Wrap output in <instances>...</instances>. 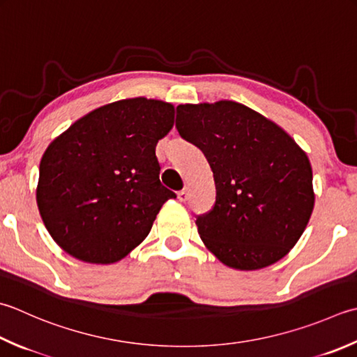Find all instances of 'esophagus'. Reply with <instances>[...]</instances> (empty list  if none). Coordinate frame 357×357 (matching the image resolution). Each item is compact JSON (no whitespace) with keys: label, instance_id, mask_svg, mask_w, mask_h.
I'll return each instance as SVG.
<instances>
[{"label":"esophagus","instance_id":"1","mask_svg":"<svg viewBox=\"0 0 357 357\" xmlns=\"http://www.w3.org/2000/svg\"><path fill=\"white\" fill-rule=\"evenodd\" d=\"M178 198H179V201H183V202H185L188 199V190H187V188H183V190L178 192Z\"/></svg>","mask_w":357,"mask_h":357}]
</instances>
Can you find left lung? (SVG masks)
<instances>
[{
    "instance_id": "8db88e82",
    "label": "left lung",
    "mask_w": 357,
    "mask_h": 357,
    "mask_svg": "<svg viewBox=\"0 0 357 357\" xmlns=\"http://www.w3.org/2000/svg\"><path fill=\"white\" fill-rule=\"evenodd\" d=\"M176 128L204 153L216 199L197 216L206 248L226 266L266 268L296 246L314 208L312 170L288 132L232 100L179 105Z\"/></svg>"
}]
</instances>
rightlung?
<instances>
[{"label":"right lung","instance_id":"right-lung-1","mask_svg":"<svg viewBox=\"0 0 357 357\" xmlns=\"http://www.w3.org/2000/svg\"><path fill=\"white\" fill-rule=\"evenodd\" d=\"M174 123L162 100L125 99L91 111L49 144L37 206L59 246L86 263L122 260L176 198L159 181L156 144Z\"/></svg>","mask_w":357,"mask_h":357}]
</instances>
